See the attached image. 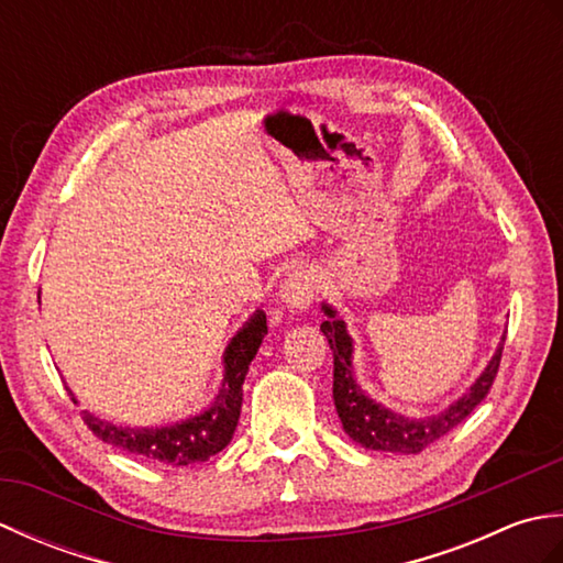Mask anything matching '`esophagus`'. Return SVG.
I'll list each match as a JSON object with an SVG mask.
<instances>
[{
	"label": "esophagus",
	"instance_id": "34e87169",
	"mask_svg": "<svg viewBox=\"0 0 563 563\" xmlns=\"http://www.w3.org/2000/svg\"><path fill=\"white\" fill-rule=\"evenodd\" d=\"M314 278L309 271H292L280 285V302L290 309V312H300L307 309L309 302L314 300Z\"/></svg>",
	"mask_w": 563,
	"mask_h": 563
}]
</instances>
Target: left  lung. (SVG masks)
I'll return each mask as SVG.
<instances>
[{"label": "left lung", "mask_w": 563, "mask_h": 563, "mask_svg": "<svg viewBox=\"0 0 563 563\" xmlns=\"http://www.w3.org/2000/svg\"><path fill=\"white\" fill-rule=\"evenodd\" d=\"M321 312L327 314V321H321V333L327 336L333 353V404H336L345 433L365 450L418 454L428 445H433L442 435H448L454 426H460L484 401L488 389L494 385L506 336H500L496 353L482 369V375L448 409L426 418H409L391 411L357 385L353 369L355 345L343 317H339L336 309L329 302H321Z\"/></svg>", "instance_id": "obj_1"}]
</instances>
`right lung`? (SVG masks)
Here are the masks:
<instances>
[{
    "mask_svg": "<svg viewBox=\"0 0 563 563\" xmlns=\"http://www.w3.org/2000/svg\"><path fill=\"white\" fill-rule=\"evenodd\" d=\"M266 333V312L256 309L246 324L234 333L232 341L227 343L222 355V387L214 401L200 413L164 426H118L106 421V418L93 416L91 411H81L84 423L89 426L91 433L99 440L147 462H159L169 466L206 462L212 454H218L230 445L239 423V413H242V385L246 379L249 365L256 357ZM67 391L71 401L79 404L71 389Z\"/></svg>",
    "mask_w": 563,
    "mask_h": 563,
    "instance_id": "add662e5",
    "label": "right lung"
}]
</instances>
